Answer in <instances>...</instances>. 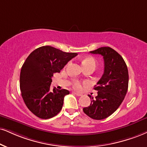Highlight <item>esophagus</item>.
<instances>
[{"mask_svg": "<svg viewBox=\"0 0 147 147\" xmlns=\"http://www.w3.org/2000/svg\"><path fill=\"white\" fill-rule=\"evenodd\" d=\"M73 93L75 94V95H76L77 96H81L82 95V93H78V92H73Z\"/></svg>", "mask_w": 147, "mask_h": 147, "instance_id": "34e87169", "label": "esophagus"}]
</instances>
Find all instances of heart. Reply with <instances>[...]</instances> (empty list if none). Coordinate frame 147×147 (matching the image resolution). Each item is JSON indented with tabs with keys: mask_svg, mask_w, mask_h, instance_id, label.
<instances>
[{
	"mask_svg": "<svg viewBox=\"0 0 147 147\" xmlns=\"http://www.w3.org/2000/svg\"><path fill=\"white\" fill-rule=\"evenodd\" d=\"M82 65L84 67H96V61L94 58L91 57H84L82 61ZM74 87L76 89H80L82 86H81L80 83L78 82H75L74 84Z\"/></svg>",
	"mask_w": 147,
	"mask_h": 147,
	"instance_id": "1",
	"label": "heart"
}]
</instances>
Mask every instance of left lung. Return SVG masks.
<instances>
[{"mask_svg": "<svg viewBox=\"0 0 147 147\" xmlns=\"http://www.w3.org/2000/svg\"><path fill=\"white\" fill-rule=\"evenodd\" d=\"M90 53L102 56L104 71L94 88L97 96L94 99L88 95L90 104L83 111L91 119L101 120L113 114L123 102L128 89L129 74L123 57L110 47H101Z\"/></svg>", "mask_w": 147, "mask_h": 147, "instance_id": "obj_1", "label": "left lung"}]
</instances>
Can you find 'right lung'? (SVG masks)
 <instances>
[{
  "instance_id": "1",
  "label": "right lung",
  "mask_w": 147,
  "mask_h": 147,
  "mask_svg": "<svg viewBox=\"0 0 147 147\" xmlns=\"http://www.w3.org/2000/svg\"><path fill=\"white\" fill-rule=\"evenodd\" d=\"M77 55L46 46L37 48L27 57L21 69L20 86L25 104L37 117L50 119L62 109L65 96L69 91L50 90L52 78Z\"/></svg>"
}]
</instances>
